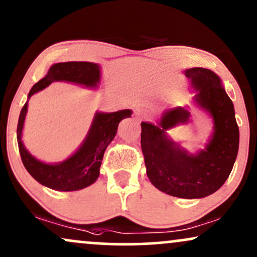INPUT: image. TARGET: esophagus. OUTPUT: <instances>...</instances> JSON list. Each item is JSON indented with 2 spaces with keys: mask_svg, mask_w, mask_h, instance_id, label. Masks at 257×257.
<instances>
[{
  "mask_svg": "<svg viewBox=\"0 0 257 257\" xmlns=\"http://www.w3.org/2000/svg\"><path fill=\"white\" fill-rule=\"evenodd\" d=\"M135 113H136V116H138L139 119H146V118L149 117L148 110L142 108V106H139V108H136Z\"/></svg>",
  "mask_w": 257,
  "mask_h": 257,
  "instance_id": "34e87169",
  "label": "esophagus"
}]
</instances>
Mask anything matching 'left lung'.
I'll return each instance as SVG.
<instances>
[{"mask_svg":"<svg viewBox=\"0 0 257 257\" xmlns=\"http://www.w3.org/2000/svg\"><path fill=\"white\" fill-rule=\"evenodd\" d=\"M185 76L197 91L196 104L212 117L213 133L205 148L191 154L168 138L167 131L190 121V110L184 106L165 111L157 125L142 122L141 147L147 175L158 190L197 199L215 193L228 179L238 153L239 131L220 78L203 67L188 69Z\"/></svg>","mask_w":257,"mask_h":257,"instance_id":"left-lung-1","label":"left lung"}]
</instances>
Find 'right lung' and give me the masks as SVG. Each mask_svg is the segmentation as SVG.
I'll list each match as a JSON object with an SVG mask.
<instances>
[{
	"label": "right lung",
	"instance_id": "right-lung-1",
	"mask_svg": "<svg viewBox=\"0 0 257 257\" xmlns=\"http://www.w3.org/2000/svg\"><path fill=\"white\" fill-rule=\"evenodd\" d=\"M53 82H70L86 87H97L100 82L99 65L87 61H67L52 65L46 76L34 84L28 93V99L38 91L44 90ZM28 100L19 116L16 138L21 160L28 173L38 183L56 191H77L90 186L99 175V167L106 147L117 133L118 123L131 117L132 110L116 112L97 111L85 140L78 151L65 161L45 164L26 149L22 142V129L27 113Z\"/></svg>",
	"mask_w": 257,
	"mask_h": 257
}]
</instances>
